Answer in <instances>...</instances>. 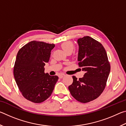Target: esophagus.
Wrapping results in <instances>:
<instances>
[{"instance_id":"1","label":"esophagus","mask_w":126,"mask_h":126,"mask_svg":"<svg viewBox=\"0 0 126 126\" xmlns=\"http://www.w3.org/2000/svg\"><path fill=\"white\" fill-rule=\"evenodd\" d=\"M65 75V74H60L59 75V78H63L64 77Z\"/></svg>"}]
</instances>
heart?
<instances>
[{
    "label": "heart",
    "instance_id": "obj_1",
    "mask_svg": "<svg viewBox=\"0 0 126 126\" xmlns=\"http://www.w3.org/2000/svg\"><path fill=\"white\" fill-rule=\"evenodd\" d=\"M61 48L67 53H72L74 49L75 46L74 43L71 41H66L61 44Z\"/></svg>",
    "mask_w": 126,
    "mask_h": 126
}]
</instances>
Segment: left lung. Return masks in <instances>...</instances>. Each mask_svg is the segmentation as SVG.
Instances as JSON below:
<instances>
[{
	"label": "left lung",
	"instance_id": "left-lung-1",
	"mask_svg": "<svg viewBox=\"0 0 126 126\" xmlns=\"http://www.w3.org/2000/svg\"><path fill=\"white\" fill-rule=\"evenodd\" d=\"M78 61L86 72L83 78L73 76V83L68 87L71 95L81 103H87L103 92L109 76L110 65L102 44L89 36L78 39Z\"/></svg>",
	"mask_w": 126,
	"mask_h": 126
}]
</instances>
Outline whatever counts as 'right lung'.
Here are the masks:
<instances>
[{
	"label": "right lung",
	"mask_w": 126,
	"mask_h": 126,
	"mask_svg": "<svg viewBox=\"0 0 126 126\" xmlns=\"http://www.w3.org/2000/svg\"><path fill=\"white\" fill-rule=\"evenodd\" d=\"M55 45L33 40L21 48L14 66L16 83L25 99L39 103L50 96L58 80L57 76L44 73V65L49 61Z\"/></svg>",
	"instance_id": "add662e5"
}]
</instances>
